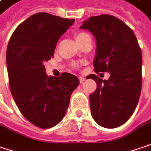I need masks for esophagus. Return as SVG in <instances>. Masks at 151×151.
Returning <instances> with one entry per match:
<instances>
[{"instance_id": "obj_1", "label": "esophagus", "mask_w": 151, "mask_h": 151, "mask_svg": "<svg viewBox=\"0 0 151 151\" xmlns=\"http://www.w3.org/2000/svg\"><path fill=\"white\" fill-rule=\"evenodd\" d=\"M85 80H86V78H85V77H83V76H79V81L81 83V82H83Z\"/></svg>"}]
</instances>
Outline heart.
Segmentation results:
<instances>
[{"instance_id":"obj_1","label":"heart","mask_w":151,"mask_h":151,"mask_svg":"<svg viewBox=\"0 0 151 151\" xmlns=\"http://www.w3.org/2000/svg\"><path fill=\"white\" fill-rule=\"evenodd\" d=\"M89 35L87 34V33H85V32H82V31H79V32H77V33H76L75 35V37H76V42H78L79 44H81V42H83L87 37H88ZM74 65V67H78L79 66V64H77V63H74L73 64Z\"/></svg>"}]
</instances>
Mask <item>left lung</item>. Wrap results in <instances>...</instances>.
Segmentation results:
<instances>
[{"label":"left lung","instance_id":"8db88e82","mask_svg":"<svg viewBox=\"0 0 151 151\" xmlns=\"http://www.w3.org/2000/svg\"><path fill=\"white\" fill-rule=\"evenodd\" d=\"M81 29L96 38L94 71L109 72L108 80L91 74L97 89L89 96L91 113L101 127L115 128L131 117L142 87V52L132 29L121 19L103 14L90 17Z\"/></svg>","mask_w":151,"mask_h":151}]
</instances>
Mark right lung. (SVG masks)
Listing matches in <instances>:
<instances>
[{
	"mask_svg": "<svg viewBox=\"0 0 151 151\" xmlns=\"http://www.w3.org/2000/svg\"><path fill=\"white\" fill-rule=\"evenodd\" d=\"M74 21L35 13L17 27L7 45L12 95L22 115L41 128H51L62 121L79 85L78 78L67 72L47 76L43 64L53 57L57 42Z\"/></svg>",
	"mask_w": 151,
	"mask_h": 151,
	"instance_id": "obj_1",
	"label": "right lung"
}]
</instances>
